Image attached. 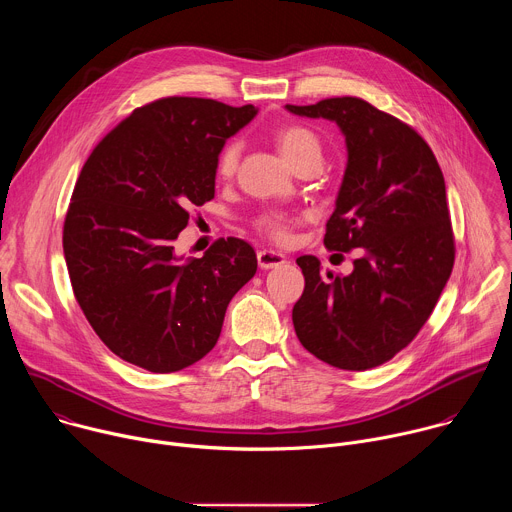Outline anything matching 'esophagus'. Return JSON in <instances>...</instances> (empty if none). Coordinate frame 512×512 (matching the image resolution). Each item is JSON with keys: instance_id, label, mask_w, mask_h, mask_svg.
Listing matches in <instances>:
<instances>
[{"instance_id": "esophagus-1", "label": "esophagus", "mask_w": 512, "mask_h": 512, "mask_svg": "<svg viewBox=\"0 0 512 512\" xmlns=\"http://www.w3.org/2000/svg\"><path fill=\"white\" fill-rule=\"evenodd\" d=\"M257 261H259L261 269H273V267H279L285 263V255L271 251V249H263L257 253Z\"/></svg>"}]
</instances>
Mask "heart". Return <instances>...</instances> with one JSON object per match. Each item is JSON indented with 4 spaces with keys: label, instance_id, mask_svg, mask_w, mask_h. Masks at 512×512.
I'll return each instance as SVG.
<instances>
[{
    "label": "heart",
    "instance_id": "heart-1",
    "mask_svg": "<svg viewBox=\"0 0 512 512\" xmlns=\"http://www.w3.org/2000/svg\"><path fill=\"white\" fill-rule=\"evenodd\" d=\"M275 141H277V148H279L281 156L285 158V162L289 166H296L298 162H304V160H322V143H320L318 135L302 125L283 127L275 135ZM237 162H239V143L231 141L225 145L221 156H218V174L225 178L233 176V172L237 170ZM259 229L275 239H281V237H285L287 225L281 216L269 214V216L261 218Z\"/></svg>",
    "mask_w": 512,
    "mask_h": 512
}]
</instances>
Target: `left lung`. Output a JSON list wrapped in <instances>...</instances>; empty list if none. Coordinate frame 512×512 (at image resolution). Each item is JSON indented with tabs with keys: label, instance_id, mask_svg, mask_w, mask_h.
<instances>
[{
	"label": "left lung",
	"instance_id": "8db88e82",
	"mask_svg": "<svg viewBox=\"0 0 512 512\" xmlns=\"http://www.w3.org/2000/svg\"><path fill=\"white\" fill-rule=\"evenodd\" d=\"M285 109L328 119L344 135L346 170L324 245L360 249L348 275H322L318 257H298L306 287L291 310L296 334L336 369L379 367L417 336L450 279L444 174L417 131L367 101L336 97Z\"/></svg>",
	"mask_w": 512,
	"mask_h": 512
}]
</instances>
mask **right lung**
<instances>
[{
	"label": "right lung",
	"instance_id": "add662e5",
	"mask_svg": "<svg viewBox=\"0 0 512 512\" xmlns=\"http://www.w3.org/2000/svg\"><path fill=\"white\" fill-rule=\"evenodd\" d=\"M257 115L212 99L168 97L135 109L89 156L64 221L77 302L119 358L176 373L206 356L225 312L255 275L249 243L176 255L188 210L214 198L225 143Z\"/></svg>",
	"mask_w": 512,
	"mask_h": 512
}]
</instances>
